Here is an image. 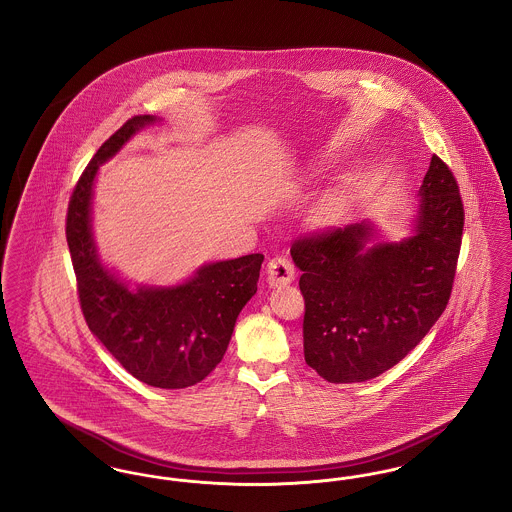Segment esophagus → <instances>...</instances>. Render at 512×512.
I'll return each mask as SVG.
<instances>
[{
    "label": "esophagus",
    "mask_w": 512,
    "mask_h": 512,
    "mask_svg": "<svg viewBox=\"0 0 512 512\" xmlns=\"http://www.w3.org/2000/svg\"><path fill=\"white\" fill-rule=\"evenodd\" d=\"M295 276V268L292 261L286 257H272L267 265V280L270 286H282L290 284Z\"/></svg>",
    "instance_id": "esophagus-1"
}]
</instances>
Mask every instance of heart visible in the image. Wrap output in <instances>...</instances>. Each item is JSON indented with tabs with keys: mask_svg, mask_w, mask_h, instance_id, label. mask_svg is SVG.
<instances>
[{
	"mask_svg": "<svg viewBox=\"0 0 512 512\" xmlns=\"http://www.w3.org/2000/svg\"><path fill=\"white\" fill-rule=\"evenodd\" d=\"M343 207H345V201L341 195H332L328 197L317 211V222L320 226H330L334 222H338V219L343 213Z\"/></svg>",
	"mask_w": 512,
	"mask_h": 512,
	"instance_id": "b5f03b06",
	"label": "heart"
}]
</instances>
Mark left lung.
I'll return each mask as SVG.
<instances>
[{
    "label": "left lung",
    "mask_w": 512,
    "mask_h": 512,
    "mask_svg": "<svg viewBox=\"0 0 512 512\" xmlns=\"http://www.w3.org/2000/svg\"><path fill=\"white\" fill-rule=\"evenodd\" d=\"M463 226L457 180L434 155L401 242H380L370 220L297 240L290 253L305 299V363L332 384L397 365L447 307Z\"/></svg>",
    "instance_id": "1"
}]
</instances>
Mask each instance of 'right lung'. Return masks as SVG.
<instances>
[{
  "instance_id": "1",
  "label": "right lung",
  "mask_w": 512,
  "mask_h": 512,
  "mask_svg": "<svg viewBox=\"0 0 512 512\" xmlns=\"http://www.w3.org/2000/svg\"><path fill=\"white\" fill-rule=\"evenodd\" d=\"M153 122H159L153 115L134 117L99 147L71 195L67 244L92 334L140 382L182 390L207 378L222 361L236 318L257 292L265 257L251 253L207 263L182 284L136 288L101 263L92 228L99 167Z\"/></svg>"
}]
</instances>
